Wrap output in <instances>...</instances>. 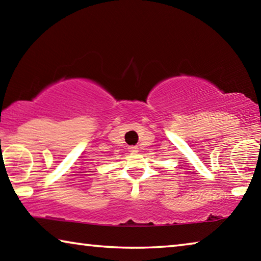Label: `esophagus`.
<instances>
[{"label":"esophagus","instance_id":"1","mask_svg":"<svg viewBox=\"0 0 261 261\" xmlns=\"http://www.w3.org/2000/svg\"><path fill=\"white\" fill-rule=\"evenodd\" d=\"M138 151H139V148L137 146H130L129 147V152H131V153H138Z\"/></svg>","mask_w":261,"mask_h":261}]
</instances>
